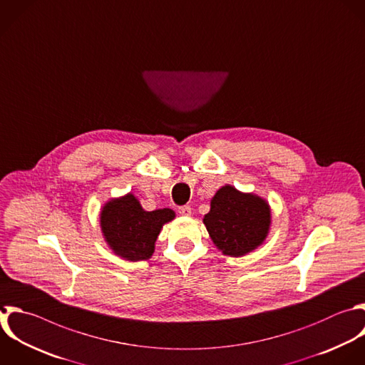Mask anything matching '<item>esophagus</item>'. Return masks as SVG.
I'll return each instance as SVG.
<instances>
[{
  "mask_svg": "<svg viewBox=\"0 0 365 365\" xmlns=\"http://www.w3.org/2000/svg\"><path fill=\"white\" fill-rule=\"evenodd\" d=\"M178 212H180V215L188 217V215H191V207L190 205H181V207H178Z\"/></svg>",
  "mask_w": 365,
  "mask_h": 365,
  "instance_id": "1",
  "label": "esophagus"
}]
</instances>
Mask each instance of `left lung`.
Instances as JSON below:
<instances>
[{"instance_id": "8db88e82", "label": "left lung", "mask_w": 365, "mask_h": 365, "mask_svg": "<svg viewBox=\"0 0 365 365\" xmlns=\"http://www.w3.org/2000/svg\"><path fill=\"white\" fill-rule=\"evenodd\" d=\"M269 220V207L262 198L225 185L211 200L204 224L214 244L225 255L240 257L265 240Z\"/></svg>"}]
</instances>
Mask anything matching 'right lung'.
Wrapping results in <instances>:
<instances>
[{"label":"right lung","mask_w":365,"mask_h":365,"mask_svg":"<svg viewBox=\"0 0 365 365\" xmlns=\"http://www.w3.org/2000/svg\"><path fill=\"white\" fill-rule=\"evenodd\" d=\"M174 217L170 208L144 211L138 200L128 194L106 204L101 211V228L115 254L130 261H140L153 255L161 227Z\"/></svg>","instance_id":"right-lung-1"}]
</instances>
